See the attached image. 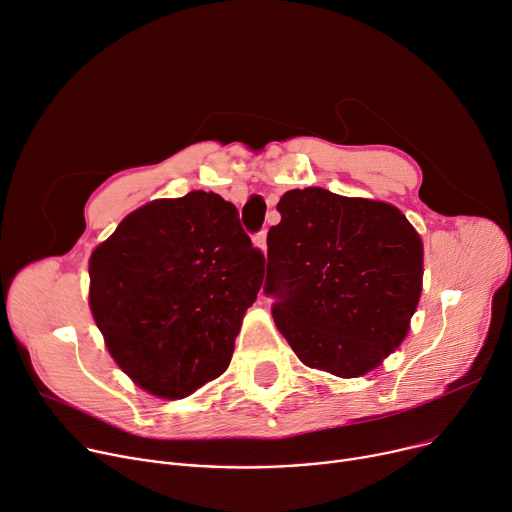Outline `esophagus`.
<instances>
[{
	"instance_id": "esophagus-1",
	"label": "esophagus",
	"mask_w": 512,
	"mask_h": 512,
	"mask_svg": "<svg viewBox=\"0 0 512 512\" xmlns=\"http://www.w3.org/2000/svg\"><path fill=\"white\" fill-rule=\"evenodd\" d=\"M253 241H255V245L265 253L267 251V230H261V232H257L255 234V238H253Z\"/></svg>"
}]
</instances>
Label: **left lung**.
Wrapping results in <instances>:
<instances>
[{"instance_id": "1", "label": "left lung", "mask_w": 512, "mask_h": 512, "mask_svg": "<svg viewBox=\"0 0 512 512\" xmlns=\"http://www.w3.org/2000/svg\"><path fill=\"white\" fill-rule=\"evenodd\" d=\"M267 232L263 292L274 321L306 366L354 379L407 335L422 292L424 249L385 201L292 189Z\"/></svg>"}]
</instances>
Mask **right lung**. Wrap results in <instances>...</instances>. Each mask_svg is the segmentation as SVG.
<instances>
[{
	"mask_svg": "<svg viewBox=\"0 0 512 512\" xmlns=\"http://www.w3.org/2000/svg\"><path fill=\"white\" fill-rule=\"evenodd\" d=\"M265 259L218 193L131 212L90 257V311L127 377L183 399L228 368Z\"/></svg>",
	"mask_w": 512,
	"mask_h": 512,
	"instance_id": "1",
	"label": "right lung"
}]
</instances>
